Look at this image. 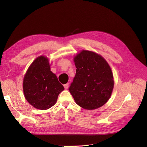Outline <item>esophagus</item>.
<instances>
[{"label":"esophagus","instance_id":"esophagus-1","mask_svg":"<svg viewBox=\"0 0 147 147\" xmlns=\"http://www.w3.org/2000/svg\"><path fill=\"white\" fill-rule=\"evenodd\" d=\"M69 83H67V84H64V88H65V89H67V88H69Z\"/></svg>","mask_w":147,"mask_h":147}]
</instances>
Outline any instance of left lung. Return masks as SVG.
<instances>
[{
	"label": "left lung",
	"instance_id": "obj_1",
	"mask_svg": "<svg viewBox=\"0 0 147 147\" xmlns=\"http://www.w3.org/2000/svg\"><path fill=\"white\" fill-rule=\"evenodd\" d=\"M76 74L69 90L76 103L87 110L104 105L112 94L113 74L107 61L96 53L83 50L74 58Z\"/></svg>",
	"mask_w": 147,
	"mask_h": 147
}]
</instances>
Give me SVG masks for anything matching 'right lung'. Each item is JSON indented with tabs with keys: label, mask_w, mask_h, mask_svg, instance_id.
I'll return each mask as SVG.
<instances>
[{
	"label": "right lung",
	"mask_w": 147,
	"mask_h": 147,
	"mask_svg": "<svg viewBox=\"0 0 147 147\" xmlns=\"http://www.w3.org/2000/svg\"><path fill=\"white\" fill-rule=\"evenodd\" d=\"M64 88L50 70L48 60L41 56L29 67L23 81L26 99L35 108L46 110L56 104Z\"/></svg>",
	"instance_id": "obj_1"
}]
</instances>
